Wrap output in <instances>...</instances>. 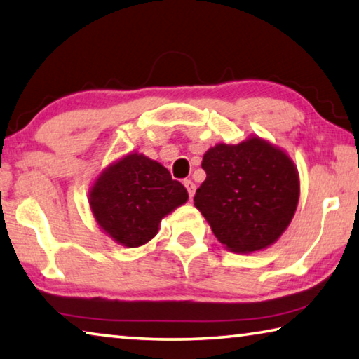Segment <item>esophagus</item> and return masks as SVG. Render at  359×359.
Wrapping results in <instances>:
<instances>
[{"instance_id": "1", "label": "esophagus", "mask_w": 359, "mask_h": 359, "mask_svg": "<svg viewBox=\"0 0 359 359\" xmlns=\"http://www.w3.org/2000/svg\"><path fill=\"white\" fill-rule=\"evenodd\" d=\"M184 185H185L187 191H189V196H190V200H191V198L195 196V191H196V185H195V182H191V180H185V182H184Z\"/></svg>"}]
</instances>
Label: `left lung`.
Returning <instances> with one entry per match:
<instances>
[{
	"instance_id": "1",
	"label": "left lung",
	"mask_w": 359,
	"mask_h": 359,
	"mask_svg": "<svg viewBox=\"0 0 359 359\" xmlns=\"http://www.w3.org/2000/svg\"><path fill=\"white\" fill-rule=\"evenodd\" d=\"M206 170L195 206L215 238L231 252L264 251L291 224L300 196L292 158L271 142L249 135L204 153Z\"/></svg>"
}]
</instances>
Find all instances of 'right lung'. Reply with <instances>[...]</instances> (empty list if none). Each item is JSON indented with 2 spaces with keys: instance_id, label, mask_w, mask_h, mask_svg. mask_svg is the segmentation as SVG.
<instances>
[{
  "instance_id": "1",
  "label": "right lung",
  "mask_w": 359,
  "mask_h": 359,
  "mask_svg": "<svg viewBox=\"0 0 359 359\" xmlns=\"http://www.w3.org/2000/svg\"><path fill=\"white\" fill-rule=\"evenodd\" d=\"M189 200L161 163L130 151L108 164L89 189V206L99 229L124 248H139L156 236L168 214Z\"/></svg>"
}]
</instances>
